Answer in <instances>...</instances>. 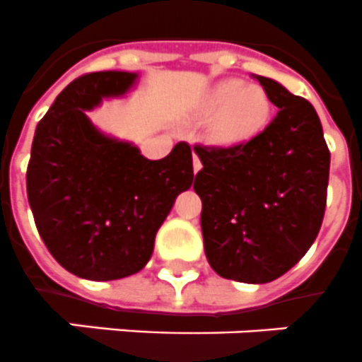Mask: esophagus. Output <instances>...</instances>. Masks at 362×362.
<instances>
[{
  "mask_svg": "<svg viewBox=\"0 0 362 362\" xmlns=\"http://www.w3.org/2000/svg\"><path fill=\"white\" fill-rule=\"evenodd\" d=\"M202 169V163H201V160H199V156L197 154H193V173H199Z\"/></svg>",
  "mask_w": 362,
  "mask_h": 362,
  "instance_id": "1",
  "label": "esophagus"
}]
</instances>
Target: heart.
<instances>
[{"label": "heart", "mask_w": 362, "mask_h": 362, "mask_svg": "<svg viewBox=\"0 0 362 362\" xmlns=\"http://www.w3.org/2000/svg\"><path fill=\"white\" fill-rule=\"evenodd\" d=\"M273 117L272 96L258 85L242 79H225L214 85L195 111L199 122L210 123L214 143L223 146L245 145L262 134Z\"/></svg>", "instance_id": "b5f03b06"}]
</instances>
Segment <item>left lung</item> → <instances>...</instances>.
Here are the masks:
<instances>
[{
  "label": "left lung",
  "mask_w": 362,
  "mask_h": 362,
  "mask_svg": "<svg viewBox=\"0 0 362 362\" xmlns=\"http://www.w3.org/2000/svg\"><path fill=\"white\" fill-rule=\"evenodd\" d=\"M257 79L277 117L245 145H197L202 169L193 184L211 269L249 284L272 283L310 249L324 221L331 161L313 104L275 79Z\"/></svg>",
  "instance_id": "8db88e82"
}]
</instances>
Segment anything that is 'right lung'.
Masks as SVG:
<instances>
[{"mask_svg":"<svg viewBox=\"0 0 362 362\" xmlns=\"http://www.w3.org/2000/svg\"><path fill=\"white\" fill-rule=\"evenodd\" d=\"M137 72L105 70L74 79L35 130L28 199L38 234L66 272L115 281L141 272L175 199L193 184V156L178 143L146 160L130 141L100 132L87 111L120 98Z\"/></svg>","mask_w":362,"mask_h":362,"instance_id":"obj_1","label":"right lung"}]
</instances>
